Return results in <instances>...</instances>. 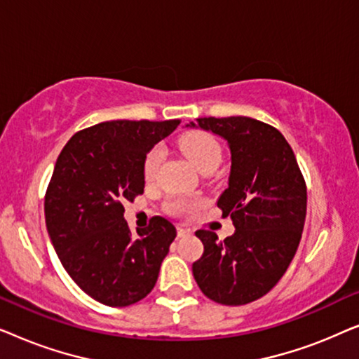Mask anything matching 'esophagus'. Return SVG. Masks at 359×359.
<instances>
[{
  "label": "esophagus",
  "mask_w": 359,
  "mask_h": 359,
  "mask_svg": "<svg viewBox=\"0 0 359 359\" xmlns=\"http://www.w3.org/2000/svg\"><path fill=\"white\" fill-rule=\"evenodd\" d=\"M191 233H193V232H191L189 229H186V227H178V237H189Z\"/></svg>",
  "instance_id": "34e87169"
}]
</instances>
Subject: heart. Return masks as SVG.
Segmentation results:
<instances>
[{"instance_id":"obj_1","label":"heart","mask_w":359,"mask_h":359,"mask_svg":"<svg viewBox=\"0 0 359 359\" xmlns=\"http://www.w3.org/2000/svg\"><path fill=\"white\" fill-rule=\"evenodd\" d=\"M181 149L186 154V156L193 161L194 166L198 170L203 171L204 168H209V166H214L217 168L220 160H222V150H220L219 142L208 134H193L186 137L181 144ZM161 158H163V151L161 149L150 150V154L147 155L145 165H144V175L147 180H154L156 175V170L161 163ZM170 209L173 212H183L186 209L184 203H173L170 205Z\"/></svg>"}]
</instances>
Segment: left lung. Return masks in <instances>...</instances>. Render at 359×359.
<instances>
[{
    "mask_svg": "<svg viewBox=\"0 0 359 359\" xmlns=\"http://www.w3.org/2000/svg\"><path fill=\"white\" fill-rule=\"evenodd\" d=\"M196 127L222 137L230 150L229 186L219 196L235 232L219 240L198 230L204 253L193 263L204 296L224 306H243L276 286L301 242L307 212L306 181L296 155L274 127L252 117H201Z\"/></svg>",
    "mask_w": 359,
    "mask_h": 359,
    "instance_id": "obj_1",
    "label": "left lung"
}]
</instances>
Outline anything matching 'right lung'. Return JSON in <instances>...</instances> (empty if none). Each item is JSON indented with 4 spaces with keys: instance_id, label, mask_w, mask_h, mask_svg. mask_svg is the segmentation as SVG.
<instances>
[{
    "instance_id": "add662e5",
    "label": "right lung",
    "mask_w": 359,
    "mask_h": 359,
    "mask_svg": "<svg viewBox=\"0 0 359 359\" xmlns=\"http://www.w3.org/2000/svg\"><path fill=\"white\" fill-rule=\"evenodd\" d=\"M178 126L101 122L76 132L58 155L43 204L48 237L73 281L104 306L144 299L176 237L160 215L132 237L124 203L144 193L147 154Z\"/></svg>"
}]
</instances>
